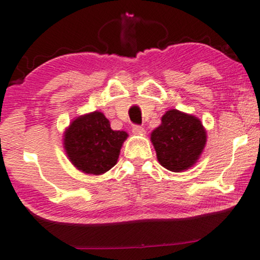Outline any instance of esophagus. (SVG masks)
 Returning a JSON list of instances; mask_svg holds the SVG:
<instances>
[{"mask_svg": "<svg viewBox=\"0 0 260 260\" xmlns=\"http://www.w3.org/2000/svg\"><path fill=\"white\" fill-rule=\"evenodd\" d=\"M132 132L134 134H144L145 133V129H144L141 126H139V124H134V126L132 127Z\"/></svg>", "mask_w": 260, "mask_h": 260, "instance_id": "1", "label": "esophagus"}]
</instances>
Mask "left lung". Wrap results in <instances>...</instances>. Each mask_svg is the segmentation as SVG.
I'll list each match as a JSON object with an SVG mask.
<instances>
[{
  "mask_svg": "<svg viewBox=\"0 0 260 260\" xmlns=\"http://www.w3.org/2000/svg\"><path fill=\"white\" fill-rule=\"evenodd\" d=\"M157 158L170 172L188 169L199 158L206 143V132L199 119L172 109L162 117V124L151 133Z\"/></svg>",
  "mask_w": 260,
  "mask_h": 260,
  "instance_id": "8db88e82",
  "label": "left lung"
}]
</instances>
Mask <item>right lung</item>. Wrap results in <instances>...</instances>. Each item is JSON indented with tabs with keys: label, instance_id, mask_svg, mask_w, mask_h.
<instances>
[{
	"label": "right lung",
	"instance_id": "add662e5",
	"mask_svg": "<svg viewBox=\"0 0 260 260\" xmlns=\"http://www.w3.org/2000/svg\"><path fill=\"white\" fill-rule=\"evenodd\" d=\"M127 133L113 131L100 111L78 117L64 132V149L79 170L100 175L110 170L119 158Z\"/></svg>",
	"mask_w": 260,
	"mask_h": 260
}]
</instances>
